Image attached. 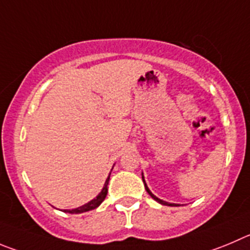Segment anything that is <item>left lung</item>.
I'll return each instance as SVG.
<instances>
[{
	"instance_id": "left-lung-1",
	"label": "left lung",
	"mask_w": 250,
	"mask_h": 250,
	"mask_svg": "<svg viewBox=\"0 0 250 250\" xmlns=\"http://www.w3.org/2000/svg\"><path fill=\"white\" fill-rule=\"evenodd\" d=\"M142 179H143V181H144V178H143V176H142ZM144 186H146V192H148L149 195H150L151 197H153V199L155 200V201H158V202H159V204H162V205H167V206H178V205H176V204H169V202H165V201H163V200L158 199L157 196H154L153 193L150 192V190H149V188H148V186H146V181H144Z\"/></svg>"
}]
</instances>
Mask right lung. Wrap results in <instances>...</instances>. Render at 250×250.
I'll use <instances>...</instances> for the list:
<instances>
[{
    "label": "right lung",
    "mask_w": 250,
    "mask_h": 250,
    "mask_svg": "<svg viewBox=\"0 0 250 250\" xmlns=\"http://www.w3.org/2000/svg\"><path fill=\"white\" fill-rule=\"evenodd\" d=\"M109 175H111V172H109ZM108 181H109V176L107 178L106 183H104V188H102L101 192L99 193V195L96 196V199H93L92 201H90L88 204L83 205V206L81 207H78V208L75 209H65L64 212H69V213H83V212H87V211H91V209H95L96 207H99L100 205L102 204V201H104V199H106V195H107V191H108V188H107V185H108Z\"/></svg>",
    "instance_id": "right-lung-1"
}]
</instances>
